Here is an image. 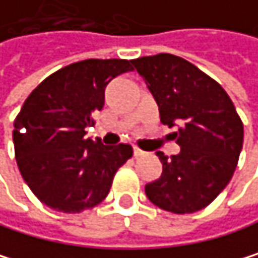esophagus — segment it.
Returning a JSON list of instances; mask_svg holds the SVG:
<instances>
[{"label": "esophagus", "mask_w": 258, "mask_h": 258, "mask_svg": "<svg viewBox=\"0 0 258 258\" xmlns=\"http://www.w3.org/2000/svg\"><path fill=\"white\" fill-rule=\"evenodd\" d=\"M148 152H145V151H141V149H138V148H134V157L135 158H140V157H145Z\"/></svg>", "instance_id": "34e87169"}]
</instances>
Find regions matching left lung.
Here are the masks:
<instances>
[{
  "label": "left lung",
  "instance_id": "8db88e82",
  "mask_svg": "<svg viewBox=\"0 0 258 258\" xmlns=\"http://www.w3.org/2000/svg\"><path fill=\"white\" fill-rule=\"evenodd\" d=\"M154 95L160 120L177 126L180 154L157 152L163 172L146 184L148 199L172 214L208 205L234 175L243 146V123L225 89L192 62L171 53L132 59Z\"/></svg>",
  "mask_w": 258,
  "mask_h": 258
}]
</instances>
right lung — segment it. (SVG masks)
I'll list each match as a JSON object with an SVG mask.
<instances>
[{
	"mask_svg": "<svg viewBox=\"0 0 258 258\" xmlns=\"http://www.w3.org/2000/svg\"><path fill=\"white\" fill-rule=\"evenodd\" d=\"M127 59H84L38 84L14 123L18 169L50 209L77 214L100 205L113 177L132 157V146H104L84 138L92 115L103 109L106 86L131 72Z\"/></svg>",
	"mask_w": 258,
	"mask_h": 258,
	"instance_id": "1",
	"label": "right lung"
}]
</instances>
